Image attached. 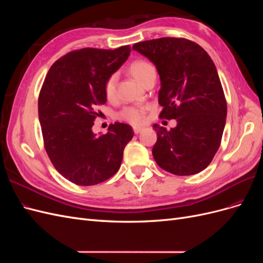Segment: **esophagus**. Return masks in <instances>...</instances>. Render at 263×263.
<instances>
[{"label":"esophagus","mask_w":263,"mask_h":263,"mask_svg":"<svg viewBox=\"0 0 263 263\" xmlns=\"http://www.w3.org/2000/svg\"><path fill=\"white\" fill-rule=\"evenodd\" d=\"M133 130H134V133L135 134H139L141 130H142V128H141V127H134V128H133Z\"/></svg>","instance_id":"esophagus-1"}]
</instances>
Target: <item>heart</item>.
I'll return each instance as SVG.
<instances>
[{
    "label": "heart",
    "instance_id": "b5f03b06",
    "mask_svg": "<svg viewBox=\"0 0 263 263\" xmlns=\"http://www.w3.org/2000/svg\"><path fill=\"white\" fill-rule=\"evenodd\" d=\"M128 71L129 73L141 84H144L151 74L156 73L154 66L146 60L133 61L129 65ZM116 84L117 78L115 74L109 76L106 79V81L104 83V94L108 101L114 100L116 97ZM147 110V106H125L117 113V118L130 125L137 126L142 124V122L145 121Z\"/></svg>",
    "mask_w": 263,
    "mask_h": 263
}]
</instances>
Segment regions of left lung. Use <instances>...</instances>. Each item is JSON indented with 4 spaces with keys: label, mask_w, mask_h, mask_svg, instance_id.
Masks as SVG:
<instances>
[{
    "label": "left lung",
    "mask_w": 263,
    "mask_h": 263,
    "mask_svg": "<svg viewBox=\"0 0 263 263\" xmlns=\"http://www.w3.org/2000/svg\"><path fill=\"white\" fill-rule=\"evenodd\" d=\"M133 49L153 61L160 76L159 117L178 122L170 130L154 125L157 164L176 176L203 171L220 146L227 115L213 60L200 45L186 38L151 39L135 44Z\"/></svg>",
    "instance_id": "1"
}]
</instances>
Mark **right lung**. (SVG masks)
I'll use <instances>...</instances> for the list:
<instances>
[{"label":"right lung","mask_w":263,"mask_h":263,"mask_svg":"<svg viewBox=\"0 0 263 263\" xmlns=\"http://www.w3.org/2000/svg\"><path fill=\"white\" fill-rule=\"evenodd\" d=\"M130 47L82 48L50 67L38 98L44 147L62 177L77 185H95L113 177L125 146L134 136L127 124L114 123L95 136L98 107L106 103L104 83L128 58Z\"/></svg>","instance_id":"add662e5"}]
</instances>
